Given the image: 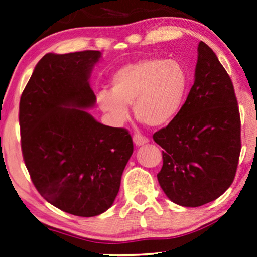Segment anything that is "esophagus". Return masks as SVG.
I'll return each mask as SVG.
<instances>
[{
  "mask_svg": "<svg viewBox=\"0 0 257 257\" xmlns=\"http://www.w3.org/2000/svg\"><path fill=\"white\" fill-rule=\"evenodd\" d=\"M133 141H134V144H135L136 147H141V145L147 144L148 142H149V140L147 139V137H144L143 135H141V134H136V135H134Z\"/></svg>",
  "mask_w": 257,
  "mask_h": 257,
  "instance_id": "esophagus-1",
  "label": "esophagus"
}]
</instances>
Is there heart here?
Masks as SVG:
<instances>
[{"instance_id":"b5f03b06","label":"heart","mask_w":257,"mask_h":257,"mask_svg":"<svg viewBox=\"0 0 257 257\" xmlns=\"http://www.w3.org/2000/svg\"><path fill=\"white\" fill-rule=\"evenodd\" d=\"M189 77L177 60L143 59L118 68L110 79V91L97 94V104L114 124L124 123L134 114L151 128L164 127L181 109Z\"/></svg>"}]
</instances>
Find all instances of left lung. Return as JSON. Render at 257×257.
Instances as JSON below:
<instances>
[{
  "label": "left lung",
  "instance_id": "8db88e82",
  "mask_svg": "<svg viewBox=\"0 0 257 257\" xmlns=\"http://www.w3.org/2000/svg\"><path fill=\"white\" fill-rule=\"evenodd\" d=\"M195 80L187 100L167 127L153 134L164 149L157 178L175 204L196 208L232 185L241 150L234 87L208 45L197 47Z\"/></svg>",
  "mask_w": 257,
  "mask_h": 257
}]
</instances>
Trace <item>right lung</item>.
Returning a JSON list of instances; mask_svg holds the SVG:
<instances>
[{"instance_id":"add662e5","label":"right lung","mask_w":257,"mask_h":257,"mask_svg":"<svg viewBox=\"0 0 257 257\" xmlns=\"http://www.w3.org/2000/svg\"><path fill=\"white\" fill-rule=\"evenodd\" d=\"M101 53H48L34 68L19 102L22 151L33 185L46 201L79 217L113 205L133 155L128 130L87 112L95 105L90 77Z\"/></svg>"}]
</instances>
